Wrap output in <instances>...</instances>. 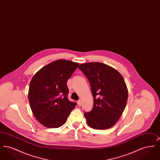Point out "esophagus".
<instances>
[{
	"label": "esophagus",
	"mask_w": 160,
	"mask_h": 160,
	"mask_svg": "<svg viewBox=\"0 0 160 160\" xmlns=\"http://www.w3.org/2000/svg\"><path fill=\"white\" fill-rule=\"evenodd\" d=\"M82 99H80L78 101V102H77V103H78V106H81L82 105Z\"/></svg>",
	"instance_id": "obj_1"
}]
</instances>
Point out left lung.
I'll return each instance as SVG.
<instances>
[{
  "label": "left lung",
  "mask_w": 160,
  "mask_h": 160,
  "mask_svg": "<svg viewBox=\"0 0 160 160\" xmlns=\"http://www.w3.org/2000/svg\"><path fill=\"white\" fill-rule=\"evenodd\" d=\"M91 84L93 98L91 111L84 116L88 125L96 129L113 127L121 116L128 99V89L122 75L115 69L101 62L78 66Z\"/></svg>",
  "instance_id": "left-lung-1"
}]
</instances>
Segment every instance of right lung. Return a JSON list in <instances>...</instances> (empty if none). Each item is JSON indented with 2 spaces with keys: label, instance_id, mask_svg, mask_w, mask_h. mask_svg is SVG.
<instances>
[{
  "label": "right lung",
  "instance_id": "obj_1",
  "mask_svg": "<svg viewBox=\"0 0 160 160\" xmlns=\"http://www.w3.org/2000/svg\"><path fill=\"white\" fill-rule=\"evenodd\" d=\"M78 63L59 59L39 70L29 84L28 98L32 113L42 125L58 128L63 125L77 104L69 101L67 82Z\"/></svg>",
  "mask_w": 160,
  "mask_h": 160
}]
</instances>
